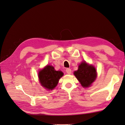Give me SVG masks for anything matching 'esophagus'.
Here are the masks:
<instances>
[{
	"mask_svg": "<svg viewBox=\"0 0 125 125\" xmlns=\"http://www.w3.org/2000/svg\"><path fill=\"white\" fill-rule=\"evenodd\" d=\"M66 72L68 74H71L72 70H71V69H70V68H67L66 69Z\"/></svg>",
	"mask_w": 125,
	"mask_h": 125,
	"instance_id": "obj_1",
	"label": "esophagus"
}]
</instances>
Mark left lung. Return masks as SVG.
<instances>
[{"instance_id":"left-lung-1","label":"left lung","mask_w":125,"mask_h":125,"mask_svg":"<svg viewBox=\"0 0 125 125\" xmlns=\"http://www.w3.org/2000/svg\"><path fill=\"white\" fill-rule=\"evenodd\" d=\"M74 74L84 87L90 86L96 78V71L93 66L87 64L85 62H82L78 66L77 71Z\"/></svg>"}]
</instances>
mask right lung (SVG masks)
Returning <instances> with one entry per match:
<instances>
[{
	"mask_svg": "<svg viewBox=\"0 0 125 125\" xmlns=\"http://www.w3.org/2000/svg\"><path fill=\"white\" fill-rule=\"evenodd\" d=\"M62 71H56L53 66L48 65L39 73V78L41 85L49 90H52L63 76Z\"/></svg>",
	"mask_w": 125,
	"mask_h": 125,
	"instance_id": "right-lung-1",
	"label": "right lung"
}]
</instances>
